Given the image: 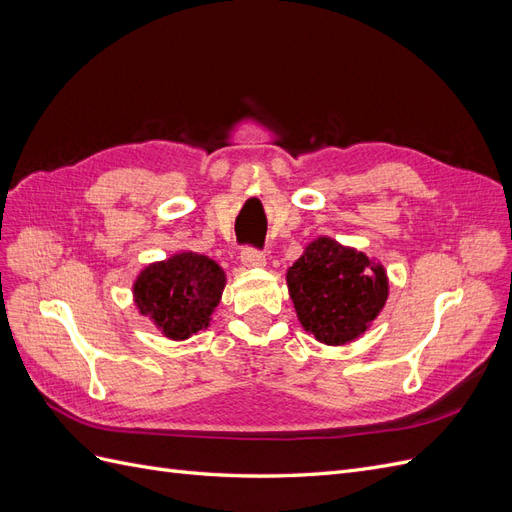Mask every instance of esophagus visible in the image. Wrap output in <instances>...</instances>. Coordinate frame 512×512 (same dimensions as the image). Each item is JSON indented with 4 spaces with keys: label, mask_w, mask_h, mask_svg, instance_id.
Instances as JSON below:
<instances>
[{
    "label": "esophagus",
    "mask_w": 512,
    "mask_h": 512,
    "mask_svg": "<svg viewBox=\"0 0 512 512\" xmlns=\"http://www.w3.org/2000/svg\"><path fill=\"white\" fill-rule=\"evenodd\" d=\"M241 262H243V267H265V262H267V258H265V254H262L260 250H256V247H243V252H241Z\"/></svg>",
    "instance_id": "obj_1"
}]
</instances>
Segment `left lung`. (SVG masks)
Returning a JSON list of instances; mask_svg holds the SVG:
<instances>
[{"instance_id":"obj_1","label":"left lung","mask_w":512,"mask_h":512,"mask_svg":"<svg viewBox=\"0 0 512 512\" xmlns=\"http://www.w3.org/2000/svg\"><path fill=\"white\" fill-rule=\"evenodd\" d=\"M286 282L303 329L329 346L365 333L389 297L382 265L329 237L305 247Z\"/></svg>"}]
</instances>
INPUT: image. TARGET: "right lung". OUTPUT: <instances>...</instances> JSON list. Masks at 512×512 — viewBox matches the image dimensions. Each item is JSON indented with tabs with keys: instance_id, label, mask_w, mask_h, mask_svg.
Instances as JSON below:
<instances>
[{
	"instance_id": "add662e5",
	"label": "right lung",
	"mask_w": 512,
	"mask_h": 512,
	"mask_svg": "<svg viewBox=\"0 0 512 512\" xmlns=\"http://www.w3.org/2000/svg\"><path fill=\"white\" fill-rule=\"evenodd\" d=\"M218 262L194 252L149 265L134 284V303L168 339H188L209 327L224 290Z\"/></svg>"
}]
</instances>
